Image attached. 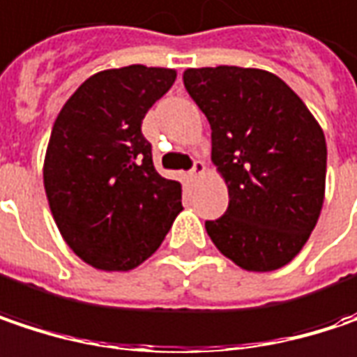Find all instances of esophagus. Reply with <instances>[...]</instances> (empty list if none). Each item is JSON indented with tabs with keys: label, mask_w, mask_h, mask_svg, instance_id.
Here are the masks:
<instances>
[{
	"label": "esophagus",
	"mask_w": 357,
	"mask_h": 357,
	"mask_svg": "<svg viewBox=\"0 0 357 357\" xmlns=\"http://www.w3.org/2000/svg\"><path fill=\"white\" fill-rule=\"evenodd\" d=\"M204 174H206V165H204V161H196V163H194V167H192V178L202 179L204 178Z\"/></svg>",
	"instance_id": "obj_1"
}]
</instances>
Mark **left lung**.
I'll use <instances>...</instances> for the list:
<instances>
[{
	"label": "left lung",
	"instance_id": "1",
	"mask_svg": "<svg viewBox=\"0 0 357 357\" xmlns=\"http://www.w3.org/2000/svg\"><path fill=\"white\" fill-rule=\"evenodd\" d=\"M183 85L212 128L229 208L206 220L216 249L247 272H274L308 241L325 200L327 143L278 75L245 67L185 69Z\"/></svg>",
	"mask_w": 357,
	"mask_h": 357
}]
</instances>
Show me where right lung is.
Here are the masks:
<instances>
[{"instance_id": "right-lung-1", "label": "right lung", "mask_w": 357, "mask_h": 357, "mask_svg": "<svg viewBox=\"0 0 357 357\" xmlns=\"http://www.w3.org/2000/svg\"><path fill=\"white\" fill-rule=\"evenodd\" d=\"M176 69L128 65L93 73L56 116L43 178L63 241L87 266L130 272L163 243L181 183L161 178L141 132Z\"/></svg>"}]
</instances>
